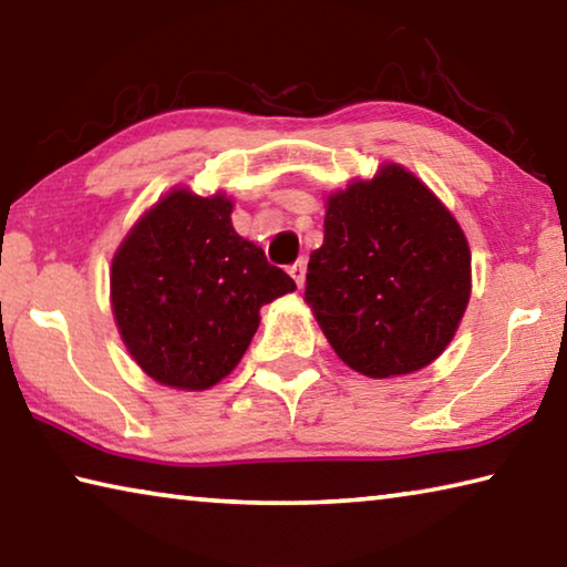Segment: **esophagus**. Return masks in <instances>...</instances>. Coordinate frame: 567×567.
<instances>
[{"label":"esophagus","mask_w":567,"mask_h":567,"mask_svg":"<svg viewBox=\"0 0 567 567\" xmlns=\"http://www.w3.org/2000/svg\"><path fill=\"white\" fill-rule=\"evenodd\" d=\"M305 272H307L305 260H297L295 265H290V275H292V280L297 282V287L305 285Z\"/></svg>","instance_id":"obj_1"}]
</instances>
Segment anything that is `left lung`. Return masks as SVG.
Wrapping results in <instances>:
<instances>
[{"label": "left lung", "instance_id": "8db88e82", "mask_svg": "<svg viewBox=\"0 0 567 567\" xmlns=\"http://www.w3.org/2000/svg\"><path fill=\"white\" fill-rule=\"evenodd\" d=\"M305 300L352 370L408 375L433 362L463 320L467 239L417 177L385 165L328 199Z\"/></svg>", "mask_w": 567, "mask_h": 567}]
</instances>
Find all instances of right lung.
Here are the masks:
<instances>
[{
	"label": "right lung",
	"instance_id": "right-lung-1",
	"mask_svg": "<svg viewBox=\"0 0 567 567\" xmlns=\"http://www.w3.org/2000/svg\"><path fill=\"white\" fill-rule=\"evenodd\" d=\"M225 195L187 189L132 227L112 260V310L130 354L150 378L207 390L235 370L260 307L295 290L262 247L239 237Z\"/></svg>",
	"mask_w": 567,
	"mask_h": 567
}]
</instances>
